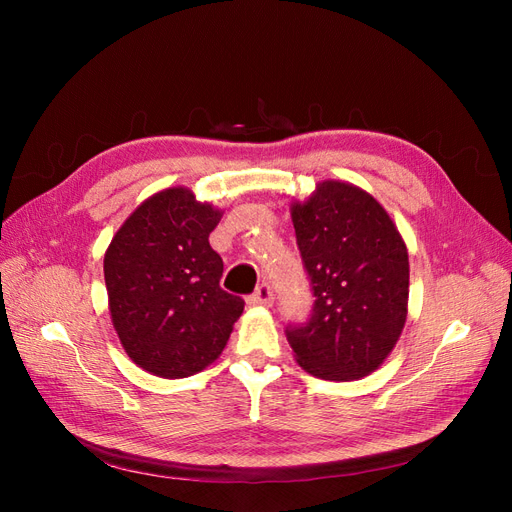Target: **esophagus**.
<instances>
[{
	"label": "esophagus",
	"mask_w": 512,
	"mask_h": 512,
	"mask_svg": "<svg viewBox=\"0 0 512 512\" xmlns=\"http://www.w3.org/2000/svg\"><path fill=\"white\" fill-rule=\"evenodd\" d=\"M247 303H250V305L269 307V305L273 303V290H271V286H269L267 282H262V284L256 288V292L252 294V297L247 299Z\"/></svg>",
	"instance_id": "34e87169"
}]
</instances>
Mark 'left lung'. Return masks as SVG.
<instances>
[{"label":"left lung","instance_id":"8db88e82","mask_svg":"<svg viewBox=\"0 0 512 512\" xmlns=\"http://www.w3.org/2000/svg\"><path fill=\"white\" fill-rule=\"evenodd\" d=\"M292 224L312 316L288 324L297 363L322 380H359L395 348L408 316L410 265L397 226L378 200L346 181H322Z\"/></svg>","mask_w":512,"mask_h":512}]
</instances>
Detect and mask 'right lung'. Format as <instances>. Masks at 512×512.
Returning a JSON list of instances; mask_svg holds the SVG:
<instances>
[{
    "label": "right lung",
    "instance_id": "1",
    "mask_svg": "<svg viewBox=\"0 0 512 512\" xmlns=\"http://www.w3.org/2000/svg\"><path fill=\"white\" fill-rule=\"evenodd\" d=\"M220 209L188 188L149 196L104 254V282L123 350L160 378H188L222 354L245 301L220 286L209 245Z\"/></svg>",
    "mask_w": 512,
    "mask_h": 512
}]
</instances>
